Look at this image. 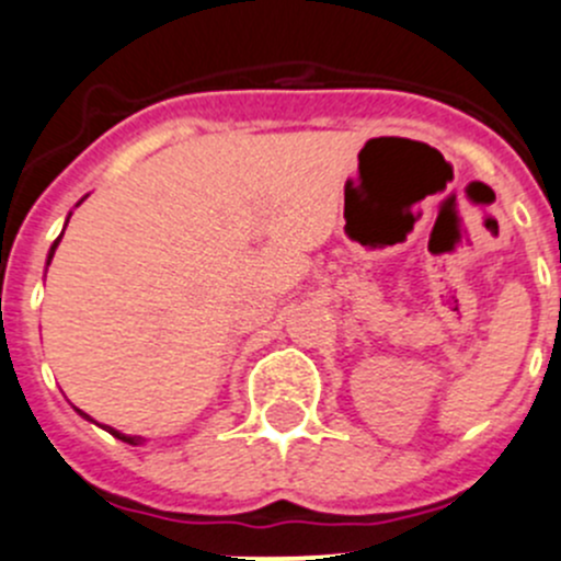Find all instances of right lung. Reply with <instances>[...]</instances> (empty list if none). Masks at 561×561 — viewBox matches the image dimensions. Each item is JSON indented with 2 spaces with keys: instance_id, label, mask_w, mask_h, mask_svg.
I'll list each match as a JSON object with an SVG mask.
<instances>
[{
  "instance_id": "obj_1",
  "label": "right lung",
  "mask_w": 561,
  "mask_h": 561,
  "mask_svg": "<svg viewBox=\"0 0 561 561\" xmlns=\"http://www.w3.org/2000/svg\"><path fill=\"white\" fill-rule=\"evenodd\" d=\"M59 238H62V236H59ZM59 238H57V241H54L51 252H48V263H51V257H54V249H57ZM79 413H81V411H79ZM81 416H87V413H81ZM106 431H108V433H112V436H114V438H119V442H125V444H139V442H142V438H139V436H123V433H117V431H114V427H106Z\"/></svg>"
}]
</instances>
